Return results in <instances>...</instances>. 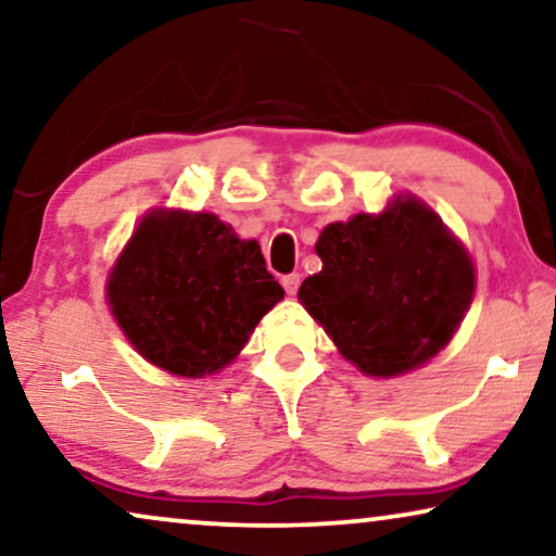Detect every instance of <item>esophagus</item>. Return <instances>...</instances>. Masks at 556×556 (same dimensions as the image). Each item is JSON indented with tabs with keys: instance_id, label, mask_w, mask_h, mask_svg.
I'll use <instances>...</instances> for the list:
<instances>
[{
	"instance_id": "34e87169",
	"label": "esophagus",
	"mask_w": 556,
	"mask_h": 556,
	"mask_svg": "<svg viewBox=\"0 0 556 556\" xmlns=\"http://www.w3.org/2000/svg\"><path fill=\"white\" fill-rule=\"evenodd\" d=\"M280 283H283L288 295H295V291H299V286H301V276L299 273H288V276L280 278Z\"/></svg>"
}]
</instances>
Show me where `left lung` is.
<instances>
[{
	"instance_id": "obj_1",
	"label": "left lung",
	"mask_w": 556,
	"mask_h": 556,
	"mask_svg": "<svg viewBox=\"0 0 556 556\" xmlns=\"http://www.w3.org/2000/svg\"><path fill=\"white\" fill-rule=\"evenodd\" d=\"M316 253L324 268L303 280L299 301L369 377H397L432 359L473 301V261L415 197L324 227Z\"/></svg>"
}]
</instances>
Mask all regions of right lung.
<instances>
[{
  "instance_id": "obj_1",
  "label": "right lung",
  "mask_w": 556,
  "mask_h": 556,
  "mask_svg": "<svg viewBox=\"0 0 556 556\" xmlns=\"http://www.w3.org/2000/svg\"><path fill=\"white\" fill-rule=\"evenodd\" d=\"M105 293L136 352L189 379L227 367L283 299L255 240L210 212L181 210L141 219Z\"/></svg>"
}]
</instances>
